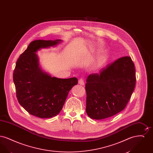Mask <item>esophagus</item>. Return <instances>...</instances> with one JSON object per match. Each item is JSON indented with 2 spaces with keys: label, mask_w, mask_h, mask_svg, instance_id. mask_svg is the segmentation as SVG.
<instances>
[{
  "label": "esophagus",
  "mask_w": 153,
  "mask_h": 153,
  "mask_svg": "<svg viewBox=\"0 0 153 153\" xmlns=\"http://www.w3.org/2000/svg\"><path fill=\"white\" fill-rule=\"evenodd\" d=\"M78 82H79V84L80 85H84V80H82V79L79 80Z\"/></svg>",
  "instance_id": "esophagus-1"
}]
</instances>
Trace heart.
Listing matches in <instances>:
<instances>
[{"label":"heart","mask_w":153,"mask_h":153,"mask_svg":"<svg viewBox=\"0 0 153 153\" xmlns=\"http://www.w3.org/2000/svg\"><path fill=\"white\" fill-rule=\"evenodd\" d=\"M101 65H102V64H101V62H99L97 65V66H96V69H98L99 68H100V66H101Z\"/></svg>","instance_id":"obj_1"}]
</instances>
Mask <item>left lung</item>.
<instances>
[{"mask_svg":"<svg viewBox=\"0 0 153 153\" xmlns=\"http://www.w3.org/2000/svg\"><path fill=\"white\" fill-rule=\"evenodd\" d=\"M86 112L92 119L112 117L124 109L135 86V66L123 57L87 78Z\"/></svg>","mask_w":153,"mask_h":153,"instance_id":"left-lung-1","label":"left lung"}]
</instances>
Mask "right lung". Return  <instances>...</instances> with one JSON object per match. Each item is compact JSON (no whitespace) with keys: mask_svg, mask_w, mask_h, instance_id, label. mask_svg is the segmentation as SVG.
Here are the masks:
<instances>
[{"mask_svg":"<svg viewBox=\"0 0 153 153\" xmlns=\"http://www.w3.org/2000/svg\"><path fill=\"white\" fill-rule=\"evenodd\" d=\"M61 39L35 40L16 61L13 73L16 97L30 114L40 118L57 115L70 90L77 85V79L51 77L39 66L36 53L41 49L54 47Z\"/></svg>","mask_w":153,"mask_h":153,"instance_id":"right-lung-1","label":"right lung"}]
</instances>
